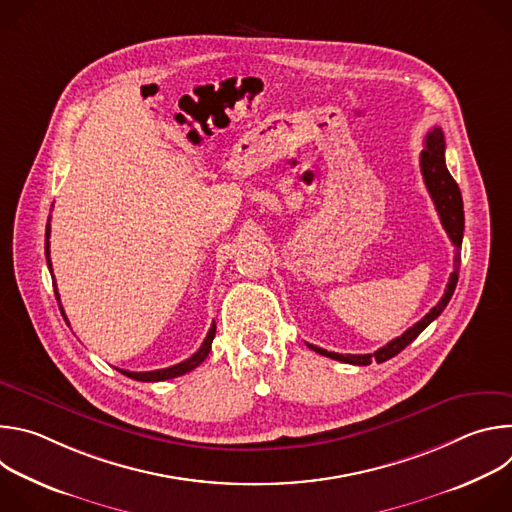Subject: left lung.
<instances>
[{
	"label": "left lung",
	"instance_id": "1",
	"mask_svg": "<svg viewBox=\"0 0 512 512\" xmlns=\"http://www.w3.org/2000/svg\"><path fill=\"white\" fill-rule=\"evenodd\" d=\"M419 166H421V174H423L427 192L435 204L437 214H440V221L456 247L454 271L450 275V281H448V287L444 291L442 300L437 302L417 324H413L409 330H405L401 336H397L395 340H391L389 344H385L383 348H379L373 354H338V352H328L320 346L308 344L314 352L334 358V360H340V362H346V364H358V367H367V364H371L373 360L385 362V360L393 358L395 354H399L407 344H411L437 316L444 312V308L452 300L456 283H458V273H460V253H462V237H464V202H462L460 188L446 166V139H444L442 127H433L425 135V148L419 156Z\"/></svg>",
	"mask_w": 512,
	"mask_h": 512
}]
</instances>
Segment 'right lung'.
I'll return each mask as SVG.
<instances>
[{"label":"right lung","mask_w":512,"mask_h":512,"mask_svg":"<svg viewBox=\"0 0 512 512\" xmlns=\"http://www.w3.org/2000/svg\"><path fill=\"white\" fill-rule=\"evenodd\" d=\"M50 218H48V223H46V245H44V249H46V263H48V269H50V273H52V261H50ZM54 277V275H52ZM54 294H56V300H60V296H58V289H54ZM60 312H62V316H64V310H62V306H60ZM64 320H66V316H64ZM66 324H68V320H66ZM214 334H216V324L212 322V326H210V330H208V334H206V338H204V342H202V346L190 356V358H186V360H182V362H178V364H174V367H168V369H160V371H148V373H131V371H123V369H119V373H123L125 377H129V379H135V381H145V383H156V381H168V379H174V377H180V375H186V373H190V371H194L198 364L208 356V352H210V346H212V338H214Z\"/></svg>","instance_id":"right-lung-1"}]
</instances>
